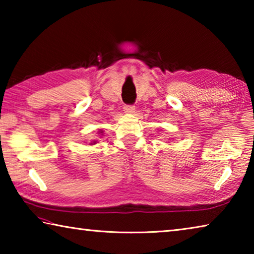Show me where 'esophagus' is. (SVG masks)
I'll use <instances>...</instances> for the list:
<instances>
[{
	"instance_id": "1",
	"label": "esophagus",
	"mask_w": 254,
	"mask_h": 254,
	"mask_svg": "<svg viewBox=\"0 0 254 254\" xmlns=\"http://www.w3.org/2000/svg\"><path fill=\"white\" fill-rule=\"evenodd\" d=\"M124 112H126V113H134V111H135V106L134 105H128V104H126L124 105Z\"/></svg>"
}]
</instances>
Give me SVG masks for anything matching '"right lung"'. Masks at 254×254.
<instances>
[{"label": "right lung", "mask_w": 254, "mask_h": 254, "mask_svg": "<svg viewBox=\"0 0 254 254\" xmlns=\"http://www.w3.org/2000/svg\"><path fill=\"white\" fill-rule=\"evenodd\" d=\"M100 133H103V132H100ZM94 143H95V142H94Z\"/></svg>", "instance_id": "add662e5"}]
</instances>
